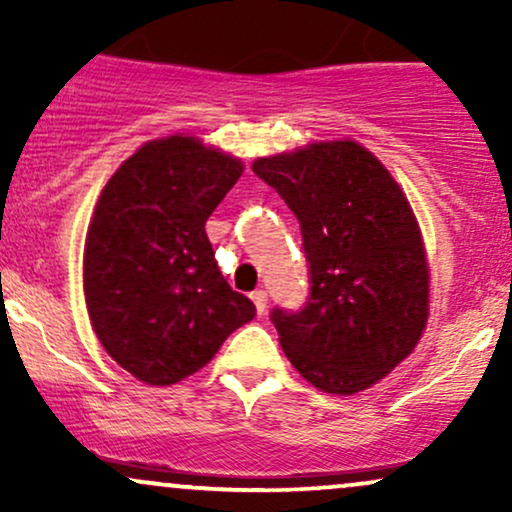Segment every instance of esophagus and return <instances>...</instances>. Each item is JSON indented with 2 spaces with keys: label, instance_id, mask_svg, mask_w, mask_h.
<instances>
[{
  "label": "esophagus",
  "instance_id": "obj_1",
  "mask_svg": "<svg viewBox=\"0 0 512 512\" xmlns=\"http://www.w3.org/2000/svg\"><path fill=\"white\" fill-rule=\"evenodd\" d=\"M250 298H252V303H255V308H257V313H264V310H267V291H262V289H257V291H252L250 293Z\"/></svg>",
  "mask_w": 512,
  "mask_h": 512
}]
</instances>
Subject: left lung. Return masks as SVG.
I'll list each match as a JSON object with an SVG mask.
<instances>
[{
    "label": "left lung",
    "instance_id": "obj_1",
    "mask_svg": "<svg viewBox=\"0 0 512 512\" xmlns=\"http://www.w3.org/2000/svg\"><path fill=\"white\" fill-rule=\"evenodd\" d=\"M252 170L296 214L308 260L303 308L272 310L281 349L317 390H366L414 351L428 320L426 252L407 197L351 139L257 158Z\"/></svg>",
    "mask_w": 512,
    "mask_h": 512
}]
</instances>
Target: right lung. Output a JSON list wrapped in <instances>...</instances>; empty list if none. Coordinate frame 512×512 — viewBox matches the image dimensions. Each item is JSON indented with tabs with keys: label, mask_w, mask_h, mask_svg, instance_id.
Wrapping results in <instances>:
<instances>
[{
	"label": "right lung",
	"mask_w": 512,
	"mask_h": 512,
	"mask_svg": "<svg viewBox=\"0 0 512 512\" xmlns=\"http://www.w3.org/2000/svg\"><path fill=\"white\" fill-rule=\"evenodd\" d=\"M243 175L197 137L146 142L103 187L86 233L84 296L103 349L146 385H173L255 317L204 223Z\"/></svg>",
	"instance_id": "add662e5"
}]
</instances>
